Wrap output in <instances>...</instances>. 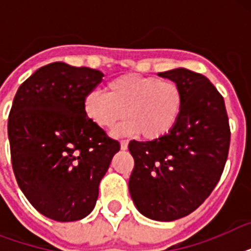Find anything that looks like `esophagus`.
I'll return each mask as SVG.
<instances>
[{
    "label": "esophagus",
    "mask_w": 251,
    "mask_h": 251,
    "mask_svg": "<svg viewBox=\"0 0 251 251\" xmlns=\"http://www.w3.org/2000/svg\"><path fill=\"white\" fill-rule=\"evenodd\" d=\"M127 145H129V143H127V141H121V150H124V151H125V150H127Z\"/></svg>",
    "instance_id": "34e87169"
}]
</instances>
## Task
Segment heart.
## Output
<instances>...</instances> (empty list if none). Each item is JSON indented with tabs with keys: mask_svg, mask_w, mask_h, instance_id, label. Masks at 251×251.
I'll use <instances>...</instances> for the list:
<instances>
[{
	"mask_svg": "<svg viewBox=\"0 0 251 251\" xmlns=\"http://www.w3.org/2000/svg\"><path fill=\"white\" fill-rule=\"evenodd\" d=\"M105 91L87 94L83 110L95 125L108 130L129 118L118 135L139 133L146 141H160L175 130L185 106L182 87L172 79L127 73L109 80Z\"/></svg>",
	"mask_w": 251,
	"mask_h": 251,
	"instance_id": "b5f03b06",
	"label": "heart"
}]
</instances>
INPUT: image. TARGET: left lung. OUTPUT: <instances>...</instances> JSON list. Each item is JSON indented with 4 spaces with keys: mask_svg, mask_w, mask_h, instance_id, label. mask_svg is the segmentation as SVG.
<instances>
[{
    "mask_svg": "<svg viewBox=\"0 0 251 251\" xmlns=\"http://www.w3.org/2000/svg\"><path fill=\"white\" fill-rule=\"evenodd\" d=\"M185 95L181 120L160 141L129 143V191L138 211L157 222L187 216L202 204L224 171L230 130L224 99L206 76L178 68L159 73Z\"/></svg>",
    "mask_w": 251,
    "mask_h": 251,
    "instance_id": "obj_1",
    "label": "left lung"
}]
</instances>
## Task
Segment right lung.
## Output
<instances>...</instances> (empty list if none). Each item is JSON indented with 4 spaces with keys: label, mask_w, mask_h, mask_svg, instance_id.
<instances>
[{
    "label": "right lung",
    "mask_w": 251,
    "mask_h": 251,
    "mask_svg": "<svg viewBox=\"0 0 251 251\" xmlns=\"http://www.w3.org/2000/svg\"><path fill=\"white\" fill-rule=\"evenodd\" d=\"M99 70L45 65L18 88L9 114L17 182L40 214L75 222L94 210L99 183L120 143L95 125L83 99L102 80Z\"/></svg>",
    "instance_id": "obj_1"
}]
</instances>
